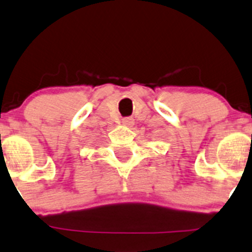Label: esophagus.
<instances>
[{
	"label": "esophagus",
	"instance_id": "1",
	"mask_svg": "<svg viewBox=\"0 0 252 252\" xmlns=\"http://www.w3.org/2000/svg\"><path fill=\"white\" fill-rule=\"evenodd\" d=\"M122 123H123V126H129V128H130V126H133L134 124V119L130 118V117H126V118L122 119Z\"/></svg>",
	"mask_w": 252,
	"mask_h": 252
}]
</instances>
